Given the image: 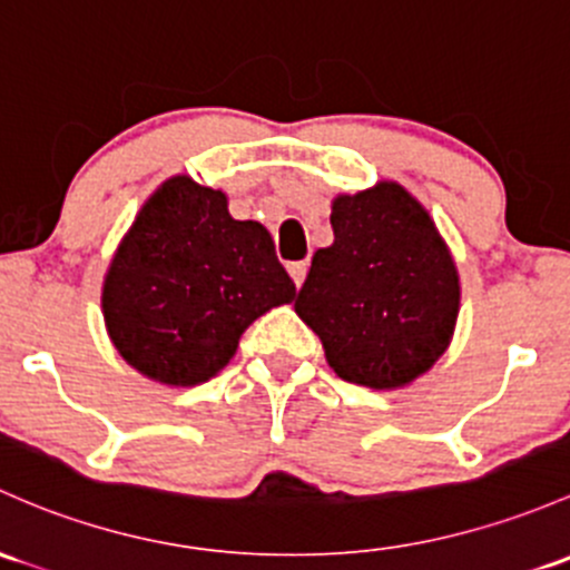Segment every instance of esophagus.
I'll use <instances>...</instances> for the list:
<instances>
[{"label":"esophagus","instance_id":"1","mask_svg":"<svg viewBox=\"0 0 570 570\" xmlns=\"http://www.w3.org/2000/svg\"><path fill=\"white\" fill-rule=\"evenodd\" d=\"M305 273H308V262H292V265H289V275L295 278L297 286H301L305 281Z\"/></svg>","mask_w":570,"mask_h":570}]
</instances>
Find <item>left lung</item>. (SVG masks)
I'll return each mask as SVG.
<instances>
[{
    "label": "left lung",
    "instance_id": "8db88e82",
    "mask_svg": "<svg viewBox=\"0 0 570 570\" xmlns=\"http://www.w3.org/2000/svg\"><path fill=\"white\" fill-rule=\"evenodd\" d=\"M333 245L311 259L297 316L341 380L391 391L426 374L459 316V275L429 213L401 185L333 202Z\"/></svg>",
    "mask_w": 570,
    "mask_h": 570
}]
</instances>
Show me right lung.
I'll return each mask as SVG.
<instances>
[{"label":"right lung","instance_id":"right-lung-1","mask_svg":"<svg viewBox=\"0 0 570 570\" xmlns=\"http://www.w3.org/2000/svg\"><path fill=\"white\" fill-rule=\"evenodd\" d=\"M292 301L295 281L265 226L235 220L220 190L188 177L149 196L104 284L114 346L164 385L215 376L250 322Z\"/></svg>","mask_w":570,"mask_h":570}]
</instances>
